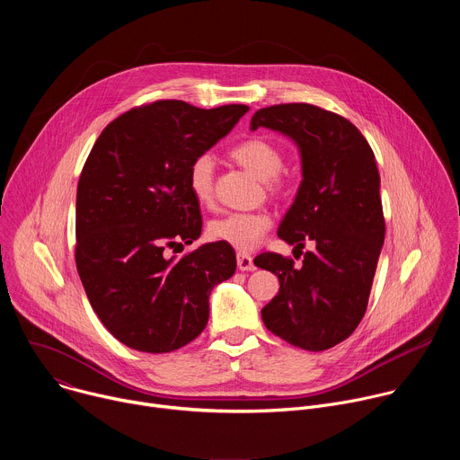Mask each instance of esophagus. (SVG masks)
<instances>
[{
  "label": "esophagus",
  "mask_w": 460,
  "mask_h": 460,
  "mask_svg": "<svg viewBox=\"0 0 460 460\" xmlns=\"http://www.w3.org/2000/svg\"><path fill=\"white\" fill-rule=\"evenodd\" d=\"M236 266L240 271H254L252 258L249 254H238L236 256Z\"/></svg>",
  "instance_id": "1"
}]
</instances>
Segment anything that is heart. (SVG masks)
Listing matches in <instances>:
<instances>
[{
	"mask_svg": "<svg viewBox=\"0 0 460 460\" xmlns=\"http://www.w3.org/2000/svg\"><path fill=\"white\" fill-rule=\"evenodd\" d=\"M231 158L243 169L252 172L264 181L270 192L280 194L286 189V181L280 176L284 167L282 151L264 140L249 138L231 149ZM189 190L200 206H209L215 199V160L211 155H200L192 160L187 172ZM273 218L266 211L251 213H227L220 215L208 224V236L215 242H222L236 251H252L264 234L271 229Z\"/></svg>",
	"mask_w": 460,
	"mask_h": 460,
	"instance_id": "obj_1",
	"label": "heart"
}]
</instances>
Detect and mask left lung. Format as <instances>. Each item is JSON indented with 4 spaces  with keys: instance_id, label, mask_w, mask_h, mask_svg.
Segmentation results:
<instances>
[{
    "instance_id": "8db88e82",
    "label": "left lung",
    "mask_w": 460,
    "mask_h": 460,
    "mask_svg": "<svg viewBox=\"0 0 460 460\" xmlns=\"http://www.w3.org/2000/svg\"><path fill=\"white\" fill-rule=\"evenodd\" d=\"M258 127L289 137L302 158V181L279 236L295 251L314 243L300 268L277 252L254 258L280 282L261 320L296 348L330 349L360 323L384 243L375 155L349 119L309 103L260 109L251 118V130Z\"/></svg>"
}]
</instances>
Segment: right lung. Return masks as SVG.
<instances>
[{"mask_svg": "<svg viewBox=\"0 0 460 460\" xmlns=\"http://www.w3.org/2000/svg\"><path fill=\"white\" fill-rule=\"evenodd\" d=\"M247 111L160 100L123 112L98 137L76 192V268L121 344L169 353L204 332L211 289L236 270L234 251L213 242L178 260L165 252L202 233L189 165Z\"/></svg>", "mask_w": 460, "mask_h": 460, "instance_id": "obj_1", "label": "right lung"}]
</instances>
